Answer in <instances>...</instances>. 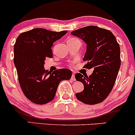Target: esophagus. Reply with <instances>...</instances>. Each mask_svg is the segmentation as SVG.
Wrapping results in <instances>:
<instances>
[{
  "instance_id": "esophagus-1",
  "label": "esophagus",
  "mask_w": 135,
  "mask_h": 135,
  "mask_svg": "<svg viewBox=\"0 0 135 135\" xmlns=\"http://www.w3.org/2000/svg\"><path fill=\"white\" fill-rule=\"evenodd\" d=\"M71 79H72V80H75V74H74V73H73V74H72V77H71Z\"/></svg>"
}]
</instances>
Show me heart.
I'll return each mask as SVG.
<instances>
[{"label": "heart", "mask_w": 135, "mask_h": 135, "mask_svg": "<svg viewBox=\"0 0 135 135\" xmlns=\"http://www.w3.org/2000/svg\"><path fill=\"white\" fill-rule=\"evenodd\" d=\"M74 39H76V38H74V37H71V38H69V39H68V40H74Z\"/></svg>", "instance_id": "b5f03b06"}]
</instances>
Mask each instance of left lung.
I'll return each instance as SVG.
<instances>
[{
    "mask_svg": "<svg viewBox=\"0 0 135 135\" xmlns=\"http://www.w3.org/2000/svg\"><path fill=\"white\" fill-rule=\"evenodd\" d=\"M87 44L83 68L93 69L92 74L82 75L77 73L75 77L81 82L84 89L77 93V100L85 104L94 105L104 101L112 91L120 66V46L110 31L88 26L71 32Z\"/></svg>",
    "mask_w": 135,
    "mask_h": 135,
    "instance_id": "8db88e82",
    "label": "left lung"
}]
</instances>
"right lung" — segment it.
I'll return each mask as SVG.
<instances>
[{
	"mask_svg": "<svg viewBox=\"0 0 135 135\" xmlns=\"http://www.w3.org/2000/svg\"><path fill=\"white\" fill-rule=\"evenodd\" d=\"M67 33L34 28L21 33L14 46V63L25 96L35 104L44 105L55 97L59 83L69 80L72 71L61 69L52 73L45 70L46 58H52L54 42Z\"/></svg>",
	"mask_w": 135,
	"mask_h": 135,
	"instance_id": "1",
	"label": "right lung"
}]
</instances>
